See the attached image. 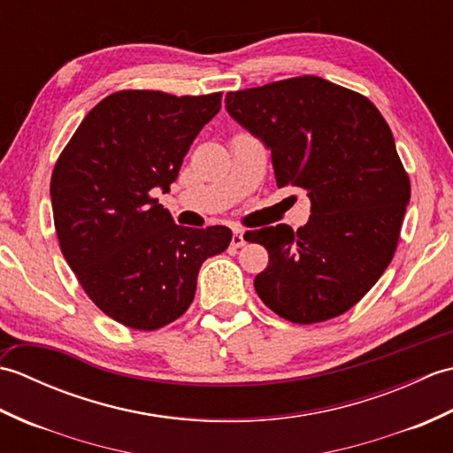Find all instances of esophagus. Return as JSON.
Listing matches in <instances>:
<instances>
[{
    "mask_svg": "<svg viewBox=\"0 0 453 453\" xmlns=\"http://www.w3.org/2000/svg\"><path fill=\"white\" fill-rule=\"evenodd\" d=\"M232 245H234V247H243V245H245L243 229H239V227H235V229H234V235H232Z\"/></svg>",
    "mask_w": 453,
    "mask_h": 453,
    "instance_id": "1",
    "label": "esophagus"
}]
</instances>
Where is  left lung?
<instances>
[{
    "label": "left lung",
    "mask_w": 453,
    "mask_h": 453,
    "mask_svg": "<svg viewBox=\"0 0 453 453\" xmlns=\"http://www.w3.org/2000/svg\"><path fill=\"white\" fill-rule=\"evenodd\" d=\"M226 109L271 150L276 185L311 200L297 232L278 224L245 234L268 251L258 297L300 325L349 311L389 266L411 200L386 119L364 95L317 75L232 91Z\"/></svg>",
    "instance_id": "obj_1"
}]
</instances>
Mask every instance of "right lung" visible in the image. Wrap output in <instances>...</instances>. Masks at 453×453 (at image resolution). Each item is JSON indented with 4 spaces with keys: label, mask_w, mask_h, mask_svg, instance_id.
<instances>
[{
    "label": "right lung",
    "mask_w": 453,
    "mask_h": 453,
    "mask_svg": "<svg viewBox=\"0 0 453 453\" xmlns=\"http://www.w3.org/2000/svg\"><path fill=\"white\" fill-rule=\"evenodd\" d=\"M219 107L221 93L117 91L88 112L56 161L50 198L62 255L91 302L130 329L179 319L202 263L232 242L226 226H177L151 196L169 192Z\"/></svg>",
    "instance_id": "right-lung-1"
}]
</instances>
